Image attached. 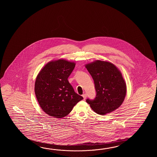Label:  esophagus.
Returning <instances> with one entry per match:
<instances>
[{"label": "esophagus", "instance_id": "1", "mask_svg": "<svg viewBox=\"0 0 157 157\" xmlns=\"http://www.w3.org/2000/svg\"><path fill=\"white\" fill-rule=\"evenodd\" d=\"M82 97L83 98V99L85 100L86 98L87 95L86 94H83V95H82Z\"/></svg>", "mask_w": 157, "mask_h": 157}]
</instances>
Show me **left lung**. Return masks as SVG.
<instances>
[{
  "label": "left lung",
  "instance_id": "obj_1",
  "mask_svg": "<svg viewBox=\"0 0 157 157\" xmlns=\"http://www.w3.org/2000/svg\"><path fill=\"white\" fill-rule=\"evenodd\" d=\"M85 67L93 78L97 93L95 98L87 99V103L101 115L117 109L124 102L127 91L120 71L113 64L101 60L86 64Z\"/></svg>",
  "mask_w": 157,
  "mask_h": 157
}]
</instances>
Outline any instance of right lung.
<instances>
[{
	"label": "right lung",
	"mask_w": 157,
	"mask_h": 157,
	"mask_svg": "<svg viewBox=\"0 0 157 157\" xmlns=\"http://www.w3.org/2000/svg\"><path fill=\"white\" fill-rule=\"evenodd\" d=\"M75 65V62L63 59L52 60L37 76L35 83L37 100L44 112L51 117H66L83 99L68 81Z\"/></svg>",
	"instance_id": "right-lung-1"
}]
</instances>
